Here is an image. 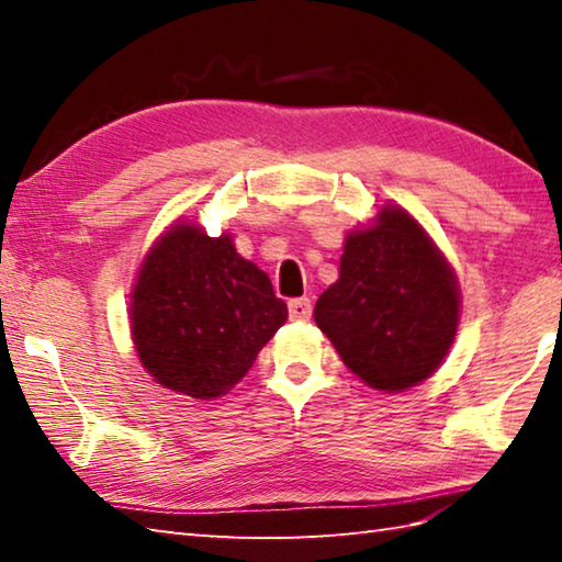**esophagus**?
I'll return each mask as SVG.
<instances>
[{"instance_id": "1", "label": "esophagus", "mask_w": 562, "mask_h": 562, "mask_svg": "<svg viewBox=\"0 0 562 562\" xmlns=\"http://www.w3.org/2000/svg\"><path fill=\"white\" fill-rule=\"evenodd\" d=\"M288 310H290V319H294V322H307L312 317V302L307 297L292 300L288 304Z\"/></svg>"}]
</instances>
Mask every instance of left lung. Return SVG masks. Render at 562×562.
I'll use <instances>...</instances> for the list:
<instances>
[{"mask_svg": "<svg viewBox=\"0 0 562 562\" xmlns=\"http://www.w3.org/2000/svg\"><path fill=\"white\" fill-rule=\"evenodd\" d=\"M461 319L459 278L402 205L386 203L345 237L339 278L315 322L347 369L384 394L406 392L443 364Z\"/></svg>", "mask_w": 562, "mask_h": 562, "instance_id": "8db88e82", "label": "left lung"}]
</instances>
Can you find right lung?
<instances>
[{"label":"right lung","instance_id":"obj_1","mask_svg":"<svg viewBox=\"0 0 562 562\" xmlns=\"http://www.w3.org/2000/svg\"><path fill=\"white\" fill-rule=\"evenodd\" d=\"M128 319L146 372L170 392L211 402L250 372L288 322V304L235 250L231 233L211 237L193 221H176L138 265Z\"/></svg>","mask_w":562,"mask_h":562}]
</instances>
